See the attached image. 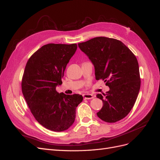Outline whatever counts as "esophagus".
<instances>
[{"mask_svg":"<svg viewBox=\"0 0 160 160\" xmlns=\"http://www.w3.org/2000/svg\"><path fill=\"white\" fill-rule=\"evenodd\" d=\"M83 99H93V95L89 94V93L83 94Z\"/></svg>","mask_w":160,"mask_h":160,"instance_id":"esophagus-1","label":"esophagus"}]
</instances>
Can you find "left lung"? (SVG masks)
Masks as SVG:
<instances>
[{
    "label": "left lung",
    "mask_w": 160,
    "mask_h": 160,
    "mask_svg": "<svg viewBox=\"0 0 160 160\" xmlns=\"http://www.w3.org/2000/svg\"><path fill=\"white\" fill-rule=\"evenodd\" d=\"M95 68L97 80L102 79L109 91L97 95L103 107L98 117L105 122L115 123L130 112L140 89L139 65L133 53L122 42L98 37L78 43Z\"/></svg>",
    "instance_id": "left-lung-1"
}]
</instances>
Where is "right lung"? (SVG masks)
Here are the masks:
<instances>
[{
  "label": "right lung",
  "instance_id": "right-lung-1",
  "mask_svg": "<svg viewBox=\"0 0 160 160\" xmlns=\"http://www.w3.org/2000/svg\"><path fill=\"white\" fill-rule=\"evenodd\" d=\"M77 44H47L27 61L22 80V92L37 122L53 132L69 129L75 122L76 108L83 101L79 94L56 91Z\"/></svg>",
  "mask_w": 160,
  "mask_h": 160
}]
</instances>
